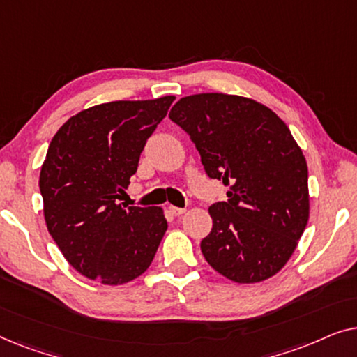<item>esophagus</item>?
<instances>
[{"label":"esophagus","instance_id":"34e87169","mask_svg":"<svg viewBox=\"0 0 357 357\" xmlns=\"http://www.w3.org/2000/svg\"><path fill=\"white\" fill-rule=\"evenodd\" d=\"M169 211L172 213L174 216L178 218V216H182V214L187 211V209H185V208H177V206H169Z\"/></svg>","mask_w":357,"mask_h":357}]
</instances>
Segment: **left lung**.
Masks as SVG:
<instances>
[{"instance_id":"obj_1","label":"left lung","mask_w":357,"mask_h":357,"mask_svg":"<svg viewBox=\"0 0 357 357\" xmlns=\"http://www.w3.org/2000/svg\"><path fill=\"white\" fill-rule=\"evenodd\" d=\"M169 119L187 131L208 177L229 187L226 202L209 206L206 261L242 284L275 276L309 221V172L289 128L260 102L218 92L182 97Z\"/></svg>"}]
</instances>
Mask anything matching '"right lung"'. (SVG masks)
Here are the masks:
<instances>
[{
	"label": "right lung",
	"instance_id": "right-lung-1",
	"mask_svg": "<svg viewBox=\"0 0 357 357\" xmlns=\"http://www.w3.org/2000/svg\"><path fill=\"white\" fill-rule=\"evenodd\" d=\"M174 96L115 100L71 116L48 146L38 187L47 229L68 263L116 286L148 270L167 231L162 208L119 203Z\"/></svg>",
	"mask_w": 357,
	"mask_h": 357
}]
</instances>
